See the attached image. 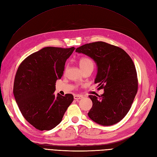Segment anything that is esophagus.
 Returning a JSON list of instances; mask_svg holds the SVG:
<instances>
[{
	"mask_svg": "<svg viewBox=\"0 0 157 157\" xmlns=\"http://www.w3.org/2000/svg\"><path fill=\"white\" fill-rule=\"evenodd\" d=\"M84 97L81 95H75L74 96V99H76V100H78V99H82Z\"/></svg>",
	"mask_w": 157,
	"mask_h": 157,
	"instance_id": "1",
	"label": "esophagus"
}]
</instances>
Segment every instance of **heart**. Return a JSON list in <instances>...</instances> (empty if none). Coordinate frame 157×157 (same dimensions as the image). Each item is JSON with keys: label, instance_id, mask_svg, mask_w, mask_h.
Here are the masks:
<instances>
[{"label": "heart", "instance_id": "obj_1", "mask_svg": "<svg viewBox=\"0 0 157 157\" xmlns=\"http://www.w3.org/2000/svg\"><path fill=\"white\" fill-rule=\"evenodd\" d=\"M94 61L89 57H82L79 59V66L82 70L88 67L94 68Z\"/></svg>", "mask_w": 157, "mask_h": 157}]
</instances>
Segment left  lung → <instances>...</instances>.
<instances>
[{"instance_id": "8db88e82", "label": "left lung", "mask_w": 157, "mask_h": 157, "mask_svg": "<svg viewBox=\"0 0 157 157\" xmlns=\"http://www.w3.org/2000/svg\"><path fill=\"white\" fill-rule=\"evenodd\" d=\"M92 58L98 66L95 83L104 89L101 96L90 95L92 107L88 117L99 124L111 126L121 121L132 107L138 88L134 62L119 47L98 41L76 49Z\"/></svg>"}]
</instances>
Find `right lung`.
<instances>
[{
  "label": "right lung",
  "mask_w": 157,
  "mask_h": 157,
  "mask_svg": "<svg viewBox=\"0 0 157 157\" xmlns=\"http://www.w3.org/2000/svg\"><path fill=\"white\" fill-rule=\"evenodd\" d=\"M74 47H45L29 56L19 66L13 92L25 120L37 130H50L58 125L73 102L72 94L55 96L56 82L63 74L65 61Z\"/></svg>",
  "instance_id": "right-lung-1"
}]
</instances>
